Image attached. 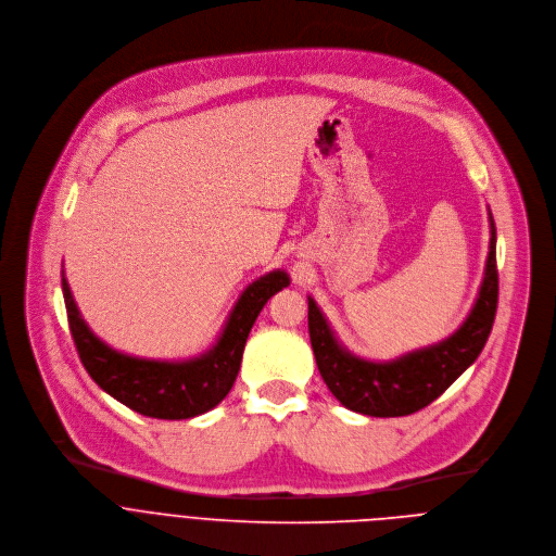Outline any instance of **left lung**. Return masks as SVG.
Wrapping results in <instances>:
<instances>
[{
    "label": "left lung",
    "mask_w": 556,
    "mask_h": 556,
    "mask_svg": "<svg viewBox=\"0 0 556 556\" xmlns=\"http://www.w3.org/2000/svg\"><path fill=\"white\" fill-rule=\"evenodd\" d=\"M491 244L480 294L467 320L439 344L417 349L391 362H371L349 353L333 336L314 299L307 296V327L320 378L349 410L368 417H406L441 397L480 355L497 309L495 223L489 212Z\"/></svg>",
    "instance_id": "8db88e82"
}]
</instances>
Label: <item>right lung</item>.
Masks as SVG:
<instances>
[{
    "label": "right lung",
    "instance_id": "right-lung-1",
    "mask_svg": "<svg viewBox=\"0 0 556 556\" xmlns=\"http://www.w3.org/2000/svg\"><path fill=\"white\" fill-rule=\"evenodd\" d=\"M288 283L290 277L283 270L253 281L238 299L218 342L199 357L182 362L143 359L111 349L83 320L65 277L63 296L76 351L91 380L130 410L174 421L199 417L229 395L255 318L266 301Z\"/></svg>",
    "mask_w": 556,
    "mask_h": 556
}]
</instances>
